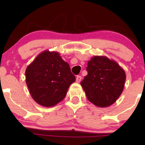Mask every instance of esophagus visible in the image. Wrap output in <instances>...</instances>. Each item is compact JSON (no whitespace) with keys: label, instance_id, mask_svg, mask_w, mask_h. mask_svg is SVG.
I'll list each match as a JSON object with an SVG mask.
<instances>
[{"label":"esophagus","instance_id":"esophagus-1","mask_svg":"<svg viewBox=\"0 0 145 145\" xmlns=\"http://www.w3.org/2000/svg\"><path fill=\"white\" fill-rule=\"evenodd\" d=\"M81 80H82V77L80 76H77V77H76V82L79 83L81 81Z\"/></svg>","mask_w":145,"mask_h":145}]
</instances>
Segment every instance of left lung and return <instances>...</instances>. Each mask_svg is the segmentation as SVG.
<instances>
[{
	"label": "left lung",
	"instance_id": "1",
	"mask_svg": "<svg viewBox=\"0 0 145 145\" xmlns=\"http://www.w3.org/2000/svg\"><path fill=\"white\" fill-rule=\"evenodd\" d=\"M86 71L80 84L90 102L101 108L114 104L123 91L124 69L106 56H94L88 62Z\"/></svg>",
	"mask_w": 145,
	"mask_h": 145
}]
</instances>
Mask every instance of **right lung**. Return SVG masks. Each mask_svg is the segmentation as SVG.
Returning <instances> with one entry per match:
<instances>
[{"label": "right lung", "mask_w": 145, "mask_h": 145, "mask_svg": "<svg viewBox=\"0 0 145 145\" xmlns=\"http://www.w3.org/2000/svg\"><path fill=\"white\" fill-rule=\"evenodd\" d=\"M25 74L31 97L44 107H52L62 101L76 81L69 65L54 51L41 52L28 66Z\"/></svg>", "instance_id": "add662e5"}]
</instances>
